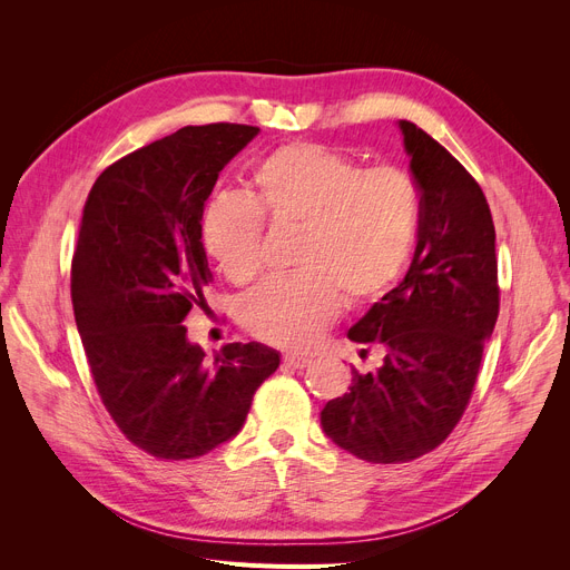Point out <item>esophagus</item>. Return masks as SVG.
<instances>
[{"instance_id":"esophagus-1","label":"esophagus","mask_w":570,"mask_h":570,"mask_svg":"<svg viewBox=\"0 0 570 570\" xmlns=\"http://www.w3.org/2000/svg\"><path fill=\"white\" fill-rule=\"evenodd\" d=\"M284 365L291 370H305L312 365V357L301 355V353H286L284 355Z\"/></svg>"}]
</instances>
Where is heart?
I'll list each match as a JSON object with an SVG mask.
<instances>
[{
	"label": "heart",
	"mask_w": 570,
	"mask_h": 570,
	"mask_svg": "<svg viewBox=\"0 0 570 570\" xmlns=\"http://www.w3.org/2000/svg\"><path fill=\"white\" fill-rule=\"evenodd\" d=\"M256 196H222L203 217V245L222 273L247 284L261 269L263 215L303 228L295 249L301 273L269 277L239 303V321L265 342L309 346L348 305L381 297L406 269L421 198L395 168H367L318 142H288L261 159Z\"/></svg>",
	"instance_id": "heart-1"
}]
</instances>
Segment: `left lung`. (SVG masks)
Segmentation results:
<instances>
[{
  "label": "left lung",
  "mask_w": 570,
  "mask_h": 570,
  "mask_svg": "<svg viewBox=\"0 0 570 570\" xmlns=\"http://www.w3.org/2000/svg\"><path fill=\"white\" fill-rule=\"evenodd\" d=\"M397 127L421 191L417 245L406 277L348 331L351 342L383 346L381 367L353 370L348 393L321 411L323 432L372 464L411 462L455 430L499 316L483 189L430 134L406 119Z\"/></svg>",
  "instance_id": "left-lung-1"
}]
</instances>
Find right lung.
I'll return each mask as SVG.
<instances>
[{"label": "right lung", "instance_id": "right-lung-1", "mask_svg": "<svg viewBox=\"0 0 570 570\" xmlns=\"http://www.w3.org/2000/svg\"><path fill=\"white\" fill-rule=\"evenodd\" d=\"M261 129L185 127L108 166L89 191L71 301L115 425L159 460L200 458L243 430L279 353L258 342L207 357L183 321L213 282L203 209L224 166Z\"/></svg>", "mask_w": 570, "mask_h": 570}]
</instances>
